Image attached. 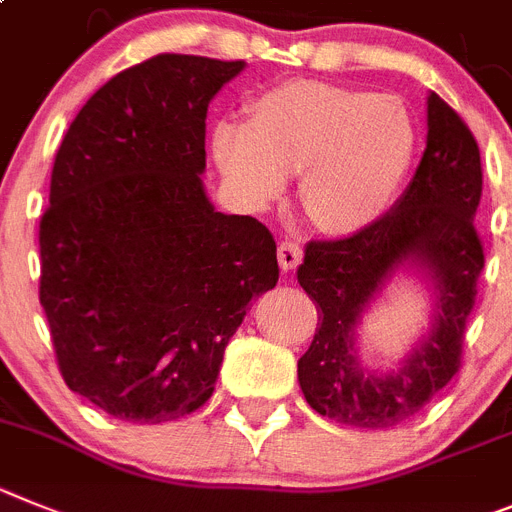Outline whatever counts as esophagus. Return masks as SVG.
Listing matches in <instances>:
<instances>
[{
    "label": "esophagus",
    "mask_w": 512,
    "mask_h": 512,
    "mask_svg": "<svg viewBox=\"0 0 512 512\" xmlns=\"http://www.w3.org/2000/svg\"><path fill=\"white\" fill-rule=\"evenodd\" d=\"M301 260H303V250L296 245V242H288V239H285V242H280L278 262H280V267H283V273L296 270V267L301 265Z\"/></svg>",
    "instance_id": "1"
}]
</instances>
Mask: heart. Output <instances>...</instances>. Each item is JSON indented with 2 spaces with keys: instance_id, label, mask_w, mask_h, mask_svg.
<instances>
[{
  "instance_id": "b5f03b06",
  "label": "heart",
  "mask_w": 512,
  "mask_h": 512,
  "mask_svg": "<svg viewBox=\"0 0 512 512\" xmlns=\"http://www.w3.org/2000/svg\"><path fill=\"white\" fill-rule=\"evenodd\" d=\"M211 153L247 204H273L298 176V201L316 227L357 234L380 222L403 188L416 127L393 96L290 81L252 101L250 124H216Z\"/></svg>"
}]
</instances>
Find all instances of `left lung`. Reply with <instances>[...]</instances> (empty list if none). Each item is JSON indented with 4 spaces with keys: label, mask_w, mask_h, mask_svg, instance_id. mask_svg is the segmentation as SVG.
I'll return each mask as SVG.
<instances>
[{
    "label": "left lung",
    "mask_w": 512,
    "mask_h": 512,
    "mask_svg": "<svg viewBox=\"0 0 512 512\" xmlns=\"http://www.w3.org/2000/svg\"><path fill=\"white\" fill-rule=\"evenodd\" d=\"M426 127V150L398 204L352 237L308 242L298 265V283L321 321L298 359V382L313 411L344 426H398L421 413L459 370L464 326L485 267L474 232L480 147L434 91L426 99ZM405 272L427 283L432 321L393 371H375L358 354L361 319Z\"/></svg>",
    "instance_id": "left-lung-1"
}]
</instances>
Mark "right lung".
I'll return each instance as SVG.
<instances>
[{"label":"right lung","instance_id":"obj_1","mask_svg":"<svg viewBox=\"0 0 512 512\" xmlns=\"http://www.w3.org/2000/svg\"><path fill=\"white\" fill-rule=\"evenodd\" d=\"M245 61L155 55L76 114L40 219V306L73 393L130 423L214 393L247 306L278 283L273 234L216 211L206 112Z\"/></svg>","mask_w":512,"mask_h":512}]
</instances>
